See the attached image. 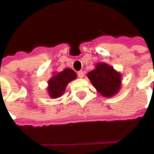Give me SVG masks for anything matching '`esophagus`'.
Masks as SVG:
<instances>
[{
    "mask_svg": "<svg viewBox=\"0 0 154 154\" xmlns=\"http://www.w3.org/2000/svg\"><path fill=\"white\" fill-rule=\"evenodd\" d=\"M77 74H78V77H79V78H83V77H84V73H83V71H79V72L77 73Z\"/></svg>",
    "mask_w": 154,
    "mask_h": 154,
    "instance_id": "esophagus-1",
    "label": "esophagus"
}]
</instances>
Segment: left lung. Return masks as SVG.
Listing matches in <instances>:
<instances>
[{
  "label": "left lung",
  "instance_id": "left-lung-1",
  "mask_svg": "<svg viewBox=\"0 0 154 154\" xmlns=\"http://www.w3.org/2000/svg\"><path fill=\"white\" fill-rule=\"evenodd\" d=\"M87 77L98 93L105 98L114 96L121 88V74L104 62H98Z\"/></svg>",
  "mask_w": 154,
  "mask_h": 154
}]
</instances>
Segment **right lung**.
<instances>
[{
  "label": "right lung",
  "mask_w": 154,
  "mask_h": 154,
  "mask_svg": "<svg viewBox=\"0 0 154 154\" xmlns=\"http://www.w3.org/2000/svg\"><path fill=\"white\" fill-rule=\"evenodd\" d=\"M76 79V74L70 68H65L63 71L55 74L48 81V92L52 98L61 97L66 89V86L72 80Z\"/></svg>",
  "instance_id": "obj_1"
}]
</instances>
